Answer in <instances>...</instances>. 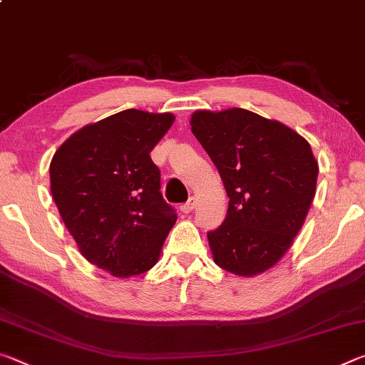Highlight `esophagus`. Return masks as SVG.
I'll return each mask as SVG.
<instances>
[{
	"label": "esophagus",
	"mask_w": 365,
	"mask_h": 365,
	"mask_svg": "<svg viewBox=\"0 0 365 365\" xmlns=\"http://www.w3.org/2000/svg\"><path fill=\"white\" fill-rule=\"evenodd\" d=\"M193 209H195V197H190V200L180 207V211L183 214H190L191 211H193Z\"/></svg>",
	"instance_id": "esophagus-1"
}]
</instances>
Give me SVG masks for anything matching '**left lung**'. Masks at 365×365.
I'll return each mask as SVG.
<instances>
[{"mask_svg":"<svg viewBox=\"0 0 365 365\" xmlns=\"http://www.w3.org/2000/svg\"><path fill=\"white\" fill-rule=\"evenodd\" d=\"M190 125L230 197L225 220L207 232L214 262L235 275L262 274L292 248L312 205L319 164L311 145L242 108L196 110Z\"/></svg>","mask_w":365,"mask_h":365,"instance_id":"1","label":"left lung"}]
</instances>
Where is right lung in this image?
<instances>
[{
  "label": "right lung",
  "instance_id": "add662e5",
  "mask_svg": "<svg viewBox=\"0 0 365 365\" xmlns=\"http://www.w3.org/2000/svg\"><path fill=\"white\" fill-rule=\"evenodd\" d=\"M174 114L125 109L71 135L49 164L51 195L86 261L127 279L150 270L177 214L150 153Z\"/></svg>",
  "mask_w": 365,
  "mask_h": 365
}]
</instances>
